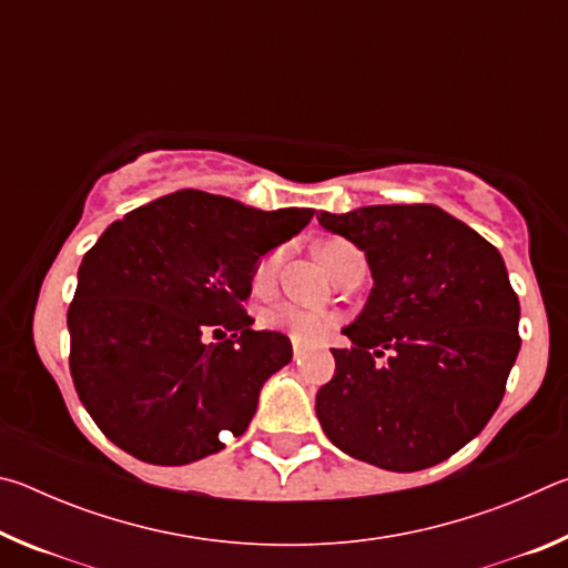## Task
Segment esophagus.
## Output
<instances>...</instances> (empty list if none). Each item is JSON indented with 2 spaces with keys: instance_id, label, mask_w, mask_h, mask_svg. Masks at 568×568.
Returning <instances> with one entry per match:
<instances>
[{
  "instance_id": "34e87169",
  "label": "esophagus",
  "mask_w": 568,
  "mask_h": 568,
  "mask_svg": "<svg viewBox=\"0 0 568 568\" xmlns=\"http://www.w3.org/2000/svg\"><path fill=\"white\" fill-rule=\"evenodd\" d=\"M305 351H307L305 345H301V343H293V358H295V361H301L303 355H305Z\"/></svg>"
}]
</instances>
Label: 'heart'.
<instances>
[{
  "label": "heart",
  "instance_id": "1",
  "mask_svg": "<svg viewBox=\"0 0 568 568\" xmlns=\"http://www.w3.org/2000/svg\"><path fill=\"white\" fill-rule=\"evenodd\" d=\"M315 255L321 263L328 267V273L335 277L351 261H363L358 250L343 243V240H328L315 247ZM277 267H281V253H267L261 257L253 271V291L257 295H267L277 283ZM341 315L325 307H307L293 301H277L261 311V325L265 331L285 333L295 343H318L333 328H338Z\"/></svg>",
  "mask_w": 568,
  "mask_h": 568
}]
</instances>
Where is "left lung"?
Segmentation results:
<instances>
[{"label": "left lung", "mask_w": 568, "mask_h": 568, "mask_svg": "<svg viewBox=\"0 0 568 568\" xmlns=\"http://www.w3.org/2000/svg\"><path fill=\"white\" fill-rule=\"evenodd\" d=\"M368 261V303L333 348L315 413L335 446L386 470L436 466L476 438L521 348L504 257L436 205L321 213ZM384 361L381 362L379 358Z\"/></svg>", "instance_id": "1"}]
</instances>
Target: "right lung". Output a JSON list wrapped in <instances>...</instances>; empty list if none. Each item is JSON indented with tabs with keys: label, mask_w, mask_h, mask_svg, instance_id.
Listing matches in <instances>:
<instances>
[{
	"label": "right lung",
	"mask_w": 568,
	"mask_h": 568,
	"mask_svg": "<svg viewBox=\"0 0 568 568\" xmlns=\"http://www.w3.org/2000/svg\"><path fill=\"white\" fill-rule=\"evenodd\" d=\"M313 213L180 190L104 230L82 257L67 325L77 396L114 446L182 466L225 448L223 430L245 434L293 345L250 328L243 301L257 261Z\"/></svg>",
	"instance_id": "obj_1"
}]
</instances>
